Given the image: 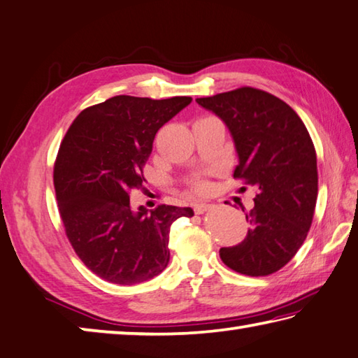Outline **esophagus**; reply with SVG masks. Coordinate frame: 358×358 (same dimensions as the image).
Returning <instances> with one entry per match:
<instances>
[{"label":"esophagus","instance_id":"34e87169","mask_svg":"<svg viewBox=\"0 0 358 358\" xmlns=\"http://www.w3.org/2000/svg\"><path fill=\"white\" fill-rule=\"evenodd\" d=\"M210 208H211L210 203H197V205H194V213L203 214L206 210H210Z\"/></svg>","mask_w":358,"mask_h":358}]
</instances>
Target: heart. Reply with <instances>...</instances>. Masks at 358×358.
<instances>
[{"mask_svg": "<svg viewBox=\"0 0 358 358\" xmlns=\"http://www.w3.org/2000/svg\"><path fill=\"white\" fill-rule=\"evenodd\" d=\"M192 189H194V191H196V192H201V191H203V189H205V186H203V185H201V183H194V186H192Z\"/></svg>", "mask_w": 358, "mask_h": 358, "instance_id": "1", "label": "heart"}]
</instances>
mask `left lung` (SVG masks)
Listing matches in <instances>:
<instances>
[{"mask_svg": "<svg viewBox=\"0 0 358 358\" xmlns=\"http://www.w3.org/2000/svg\"><path fill=\"white\" fill-rule=\"evenodd\" d=\"M229 127L239 162L233 178L257 187L244 241L219 250L230 269L263 277L282 269L303 244L317 199L316 150L301 117L255 87L196 100Z\"/></svg>", "mask_w": 358, "mask_h": 358, "instance_id": "1", "label": "left lung"}]
</instances>
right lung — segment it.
Wrapping results in <instances>:
<instances>
[{
  "mask_svg": "<svg viewBox=\"0 0 358 358\" xmlns=\"http://www.w3.org/2000/svg\"><path fill=\"white\" fill-rule=\"evenodd\" d=\"M191 101L117 95L81 111L64 136L53 171L57 208L75 253L103 280L136 285L161 274L171 225L194 216L189 206L129 205L155 134Z\"/></svg>",
  "mask_w": 358,
  "mask_h": 358,
  "instance_id": "add662e5",
  "label": "right lung"
}]
</instances>
